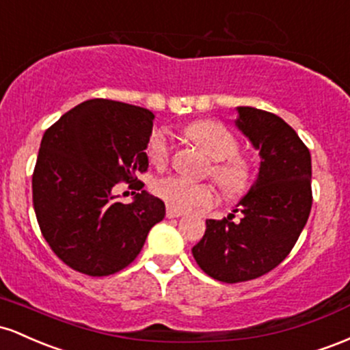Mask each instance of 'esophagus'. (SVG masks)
<instances>
[{
	"label": "esophagus",
	"mask_w": 350,
	"mask_h": 350,
	"mask_svg": "<svg viewBox=\"0 0 350 350\" xmlns=\"http://www.w3.org/2000/svg\"><path fill=\"white\" fill-rule=\"evenodd\" d=\"M183 217L182 211H176V210H172V208H167V218H180Z\"/></svg>",
	"instance_id": "1"
}]
</instances>
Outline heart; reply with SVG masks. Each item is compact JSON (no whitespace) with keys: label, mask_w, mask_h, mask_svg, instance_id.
I'll list each match as a JSON object with an SVG mask.
<instances>
[{"label":"heart","mask_w":350,"mask_h":350,"mask_svg":"<svg viewBox=\"0 0 350 350\" xmlns=\"http://www.w3.org/2000/svg\"><path fill=\"white\" fill-rule=\"evenodd\" d=\"M185 135L213 160L211 176L228 195H241L248 190L253 167L248 157L239 154V142L233 132L217 120H196L185 129ZM150 162L162 167L170 157V140L165 131L152 132L147 145ZM154 193L176 211L208 206L213 203L215 190L208 183L191 182L178 175H167L154 182Z\"/></svg>","instance_id":"obj_1"}]
</instances>
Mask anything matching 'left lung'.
Wrapping results in <instances>:
<instances>
[{
    "label": "left lung",
    "instance_id": "1",
    "mask_svg": "<svg viewBox=\"0 0 350 350\" xmlns=\"http://www.w3.org/2000/svg\"><path fill=\"white\" fill-rule=\"evenodd\" d=\"M237 127L260 150V174L234 213L206 219L191 248L208 276L221 282L256 280L291 253L312 206L311 154L296 131L276 113L238 107Z\"/></svg>",
    "mask_w": 350,
    "mask_h": 350
}]
</instances>
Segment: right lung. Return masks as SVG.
Here are the masks:
<instances>
[{
  "instance_id": "1",
  "label": "right lung",
  "mask_w": 350,
  "mask_h": 350,
  "mask_svg": "<svg viewBox=\"0 0 350 350\" xmlns=\"http://www.w3.org/2000/svg\"><path fill=\"white\" fill-rule=\"evenodd\" d=\"M154 113L111 99H90L66 112L41 140L33 205L51 250L88 276L124 269L165 217V203L142 190L129 205L112 188L148 168L145 148ZM135 193V191H133Z\"/></svg>"
}]
</instances>
